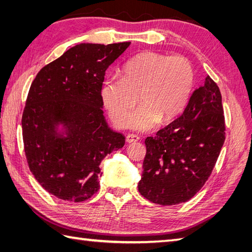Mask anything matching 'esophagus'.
Returning a JSON list of instances; mask_svg holds the SVG:
<instances>
[{
  "label": "esophagus",
  "instance_id": "34e87169",
  "mask_svg": "<svg viewBox=\"0 0 252 252\" xmlns=\"http://www.w3.org/2000/svg\"><path fill=\"white\" fill-rule=\"evenodd\" d=\"M126 140L127 143H134V142H137L138 140H140V137H138L136 134H129V135H126Z\"/></svg>",
  "mask_w": 252,
  "mask_h": 252
}]
</instances>
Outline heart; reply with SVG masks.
Segmentation results:
<instances>
[{
  "instance_id": "b5f03b06",
  "label": "heart",
  "mask_w": 252,
  "mask_h": 252,
  "mask_svg": "<svg viewBox=\"0 0 252 252\" xmlns=\"http://www.w3.org/2000/svg\"><path fill=\"white\" fill-rule=\"evenodd\" d=\"M194 84V69L184 56L146 51L126 63L121 77L103 82L100 97L112 123L126 127L138 101L142 104L130 120L137 130H149L159 122L178 117Z\"/></svg>"
}]
</instances>
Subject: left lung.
Here are the masks:
<instances>
[{"label":"left lung","mask_w":252,"mask_h":252,"mask_svg":"<svg viewBox=\"0 0 252 252\" xmlns=\"http://www.w3.org/2000/svg\"><path fill=\"white\" fill-rule=\"evenodd\" d=\"M225 140L220 89L207 76L174 121L145 140L138 191L161 206L185 202L210 176Z\"/></svg>","instance_id":"obj_1"}]
</instances>
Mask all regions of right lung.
<instances>
[{
	"instance_id": "right-lung-1",
	"label": "right lung",
	"mask_w": 252,
	"mask_h": 252,
	"mask_svg": "<svg viewBox=\"0 0 252 252\" xmlns=\"http://www.w3.org/2000/svg\"><path fill=\"white\" fill-rule=\"evenodd\" d=\"M131 42L82 43L47 63L31 83L21 119L24 149L31 173L63 200L81 202L99 189V164L125 145L103 116L105 72ZM63 123L67 136L56 133Z\"/></svg>"
}]
</instances>
